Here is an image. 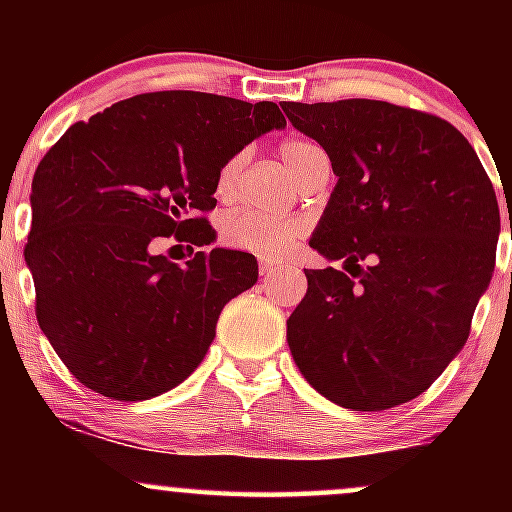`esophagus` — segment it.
Returning a JSON list of instances; mask_svg holds the SVG:
<instances>
[{
    "mask_svg": "<svg viewBox=\"0 0 512 512\" xmlns=\"http://www.w3.org/2000/svg\"><path fill=\"white\" fill-rule=\"evenodd\" d=\"M281 269V264H276V262H272V260H262L260 262V274L262 276H272V274H276Z\"/></svg>",
    "mask_w": 512,
    "mask_h": 512,
    "instance_id": "obj_1",
    "label": "esophagus"
}]
</instances>
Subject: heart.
I'll list each match as a JSON object with an SVG mask.
<instances>
[{
	"label": "heart",
	"mask_w": 512,
	"mask_h": 512,
	"mask_svg": "<svg viewBox=\"0 0 512 512\" xmlns=\"http://www.w3.org/2000/svg\"><path fill=\"white\" fill-rule=\"evenodd\" d=\"M322 149L317 144L303 142V139H289L281 144L279 156L293 178H301L305 166ZM245 168V154H233L223 161L216 173V195L221 199H231L236 195L240 175ZM305 223L298 219H274V216L257 214V211H231L221 221V240L228 248L250 252L257 257H281L284 252L303 236Z\"/></svg>",
	"instance_id": "b5f03b06"
}]
</instances>
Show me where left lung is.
Returning a JSON list of instances; mask_svg holds the SVG:
<instances>
[{
    "mask_svg": "<svg viewBox=\"0 0 512 512\" xmlns=\"http://www.w3.org/2000/svg\"><path fill=\"white\" fill-rule=\"evenodd\" d=\"M337 175L286 322L303 378L351 411L419 397L469 337L489 289L501 211L477 151L450 122L385 101L281 103Z\"/></svg>",
    "mask_w": 512,
    "mask_h": 512,
    "instance_id": "1",
    "label": "left lung"
}]
</instances>
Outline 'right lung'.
Returning a JSON list of instances; mask_svg holds the SVG:
<instances>
[{"instance_id":"obj_1","label":"right lung","mask_w":512,"mask_h":512,"mask_svg":"<svg viewBox=\"0 0 512 512\" xmlns=\"http://www.w3.org/2000/svg\"><path fill=\"white\" fill-rule=\"evenodd\" d=\"M286 127L279 105L199 91L127 98L76 122L33 175L26 264L35 315L79 383L120 402L173 390L207 356L231 298L257 281L240 250L156 255L158 238L214 243L216 173Z\"/></svg>"}]
</instances>
